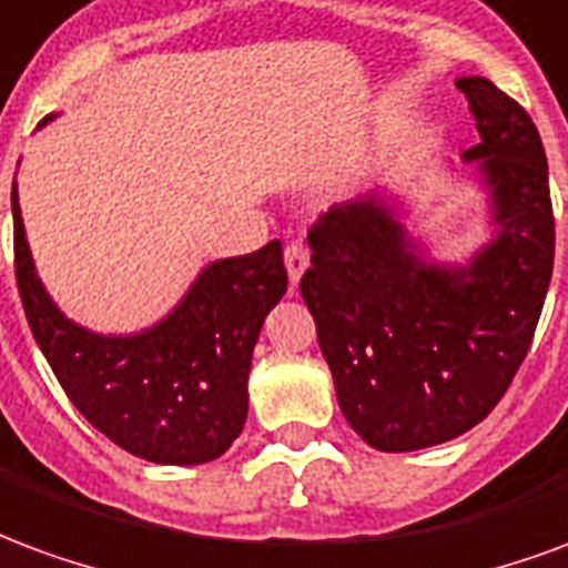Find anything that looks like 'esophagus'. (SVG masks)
<instances>
[{"instance_id": "esophagus-1", "label": "esophagus", "mask_w": 568, "mask_h": 568, "mask_svg": "<svg viewBox=\"0 0 568 568\" xmlns=\"http://www.w3.org/2000/svg\"><path fill=\"white\" fill-rule=\"evenodd\" d=\"M310 267V252L301 243H292V246H285V271H288V283L292 288H297L301 283V276Z\"/></svg>"}]
</instances>
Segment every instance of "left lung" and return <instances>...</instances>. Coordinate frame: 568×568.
Masks as SVG:
<instances>
[{
    "label": "left lung",
    "instance_id": "1",
    "mask_svg": "<svg viewBox=\"0 0 568 568\" xmlns=\"http://www.w3.org/2000/svg\"><path fill=\"white\" fill-rule=\"evenodd\" d=\"M456 88L477 142L459 151L484 197L487 240L438 258L407 231L389 187L346 200L310 231L301 295L316 320L337 405L383 453L459 438L499 405L532 344L554 271L548 158L532 118L489 79Z\"/></svg>",
    "mask_w": 568,
    "mask_h": 568
}]
</instances>
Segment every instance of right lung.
Listing matches in <instances>:
<instances>
[{
    "mask_svg": "<svg viewBox=\"0 0 568 568\" xmlns=\"http://www.w3.org/2000/svg\"><path fill=\"white\" fill-rule=\"evenodd\" d=\"M18 200L14 182L20 301L36 344L81 417L149 463L219 459L246 426L252 349L288 285L280 240L252 255L200 267L179 304L149 328L103 334L69 320L48 295Z\"/></svg>",
    "mask_w": 568,
    "mask_h": 568,
    "instance_id": "right-lung-1",
    "label": "right lung"
}]
</instances>
